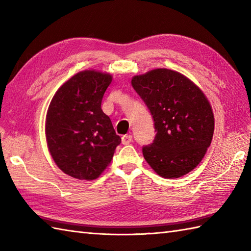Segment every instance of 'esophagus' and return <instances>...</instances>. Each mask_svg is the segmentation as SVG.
<instances>
[{
  "label": "esophagus",
  "instance_id": "1",
  "mask_svg": "<svg viewBox=\"0 0 251 251\" xmlns=\"http://www.w3.org/2000/svg\"><path fill=\"white\" fill-rule=\"evenodd\" d=\"M131 141H132V136L131 135H124L122 137L123 145H129Z\"/></svg>",
  "mask_w": 251,
  "mask_h": 251
}]
</instances>
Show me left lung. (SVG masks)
<instances>
[{"mask_svg":"<svg viewBox=\"0 0 251 251\" xmlns=\"http://www.w3.org/2000/svg\"><path fill=\"white\" fill-rule=\"evenodd\" d=\"M150 110L155 138L142 148L148 164L164 178H179L194 169L209 148L215 119L204 93L179 72L155 69L131 79Z\"/></svg>","mask_w":251,"mask_h":251,"instance_id":"obj_1","label":"left lung"}]
</instances>
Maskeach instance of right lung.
<instances>
[{"mask_svg":"<svg viewBox=\"0 0 251 251\" xmlns=\"http://www.w3.org/2000/svg\"><path fill=\"white\" fill-rule=\"evenodd\" d=\"M111 82L110 74L82 71L63 84L50 101L47 146L57 166L73 178H98L122 141L101 109Z\"/></svg>","mask_w":251,"mask_h":251,"instance_id":"right-lung-1","label":"right lung"}]
</instances>
